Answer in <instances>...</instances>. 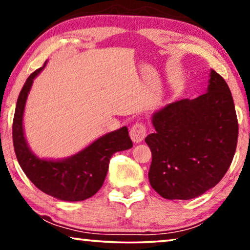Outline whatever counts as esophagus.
<instances>
[{
    "label": "esophagus",
    "mask_w": 250,
    "mask_h": 250,
    "mask_svg": "<svg viewBox=\"0 0 250 250\" xmlns=\"http://www.w3.org/2000/svg\"><path fill=\"white\" fill-rule=\"evenodd\" d=\"M146 131V125L144 124H140L139 122V124L133 125L132 128L130 129V137H131L132 142L136 144L143 142L147 135Z\"/></svg>",
    "instance_id": "esophagus-1"
}]
</instances>
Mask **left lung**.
<instances>
[{
    "instance_id": "1",
    "label": "left lung",
    "mask_w": 250,
    "mask_h": 250,
    "mask_svg": "<svg viewBox=\"0 0 250 250\" xmlns=\"http://www.w3.org/2000/svg\"><path fill=\"white\" fill-rule=\"evenodd\" d=\"M155 132L148 179L165 199L196 198L221 181L233 159L238 120L228 83L210 70L206 93L165 105L152 117Z\"/></svg>"
}]
</instances>
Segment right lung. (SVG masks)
<instances>
[{"label":"right lung","mask_w":250,"mask_h":250,"mask_svg":"<svg viewBox=\"0 0 250 250\" xmlns=\"http://www.w3.org/2000/svg\"><path fill=\"white\" fill-rule=\"evenodd\" d=\"M31 73L21 89L13 118L12 137L17 160L24 174L45 194L65 202H79L90 198L104 184L110 159L114 153L132 147L128 128L114 130L100 138L77 154L61 160L41 159L31 152L24 138L23 113L28 94L34 79L45 68Z\"/></svg>","instance_id":"1"}]
</instances>
